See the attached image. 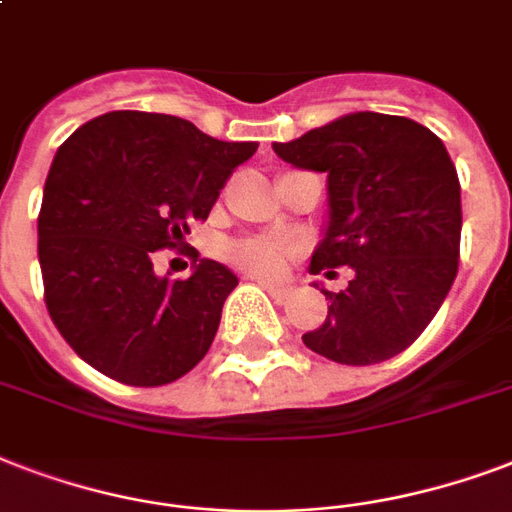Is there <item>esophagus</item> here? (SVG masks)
I'll return each mask as SVG.
<instances>
[{"label": "esophagus", "instance_id": "1", "mask_svg": "<svg viewBox=\"0 0 512 512\" xmlns=\"http://www.w3.org/2000/svg\"><path fill=\"white\" fill-rule=\"evenodd\" d=\"M263 290H268L276 300H284V298H290L292 295V287L290 284H284V282H273V279H260V276H252Z\"/></svg>", "mask_w": 512, "mask_h": 512}]
</instances>
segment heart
Wrapping results in <instances>:
<instances>
[{
  "label": "heart",
  "instance_id": "b5f03b06",
  "mask_svg": "<svg viewBox=\"0 0 512 512\" xmlns=\"http://www.w3.org/2000/svg\"><path fill=\"white\" fill-rule=\"evenodd\" d=\"M228 257L241 268H247V271L268 276V273H276L282 268L287 247L271 239H244L230 244Z\"/></svg>",
  "mask_w": 512,
  "mask_h": 512
}]
</instances>
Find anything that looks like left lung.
Here are the masks:
<instances>
[{
    "mask_svg": "<svg viewBox=\"0 0 512 512\" xmlns=\"http://www.w3.org/2000/svg\"><path fill=\"white\" fill-rule=\"evenodd\" d=\"M273 152L327 174V228L311 271L351 268L346 290H322L327 319L303 343L341 365L392 360L424 333L456 279L462 195L446 144L411 117L349 112L273 142Z\"/></svg>",
    "mask_w": 512,
    "mask_h": 512,
    "instance_id": "left-lung-1",
    "label": "left lung"
}]
</instances>
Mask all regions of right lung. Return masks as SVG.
Masks as SVG:
<instances>
[{
	"label": "right lung",
	"mask_w": 512,
	"mask_h": 512,
	"mask_svg": "<svg viewBox=\"0 0 512 512\" xmlns=\"http://www.w3.org/2000/svg\"><path fill=\"white\" fill-rule=\"evenodd\" d=\"M255 150L136 109L93 117L58 147L37 220L39 268L53 325L91 368L163 386L204 360L239 279L195 255L193 273L174 282L155 273L152 252L185 241Z\"/></svg>",
	"instance_id": "add662e5"
}]
</instances>
